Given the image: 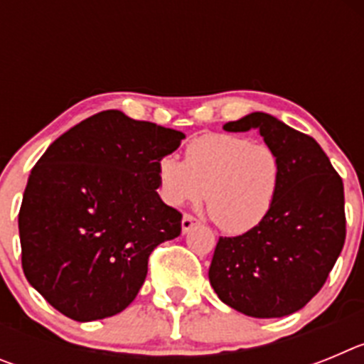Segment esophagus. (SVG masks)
<instances>
[{"label": "esophagus", "mask_w": 364, "mask_h": 364, "mask_svg": "<svg viewBox=\"0 0 364 364\" xmlns=\"http://www.w3.org/2000/svg\"><path fill=\"white\" fill-rule=\"evenodd\" d=\"M197 224H198L197 218L186 213L184 217H182V233H188V231L193 230V228L197 226Z\"/></svg>", "instance_id": "esophagus-1"}]
</instances>
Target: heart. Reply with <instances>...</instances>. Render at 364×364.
I'll list each match as a JSON object with an SVG mask.
<instances>
[{
  "mask_svg": "<svg viewBox=\"0 0 364 364\" xmlns=\"http://www.w3.org/2000/svg\"><path fill=\"white\" fill-rule=\"evenodd\" d=\"M169 204H198L226 233H246L264 220L277 198L282 166L275 149L235 134H204L186 147L184 162L171 154L156 167Z\"/></svg>",
  "mask_w": 364,
  "mask_h": 364,
  "instance_id": "b5f03b06",
  "label": "heart"
}]
</instances>
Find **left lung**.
Instances as JSON below:
<instances>
[{
	"label": "left lung",
	"mask_w": 364,
	"mask_h": 364,
	"mask_svg": "<svg viewBox=\"0 0 364 364\" xmlns=\"http://www.w3.org/2000/svg\"><path fill=\"white\" fill-rule=\"evenodd\" d=\"M224 129H255L282 166L277 198L259 226L220 237L210 282L224 304L257 319L291 315L323 288L346 237L345 189L314 138L266 112H252Z\"/></svg>",
	"instance_id": "8db88e82"
}]
</instances>
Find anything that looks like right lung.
I'll list each match as a JSON object with an SVG mask.
<instances>
[{
    "mask_svg": "<svg viewBox=\"0 0 364 364\" xmlns=\"http://www.w3.org/2000/svg\"><path fill=\"white\" fill-rule=\"evenodd\" d=\"M186 134L102 111L54 140L28 175L18 215L27 281L69 319H105L134 301L182 215L164 204L159 162Z\"/></svg>",
    "mask_w": 364,
    "mask_h": 364,
    "instance_id": "obj_1",
    "label": "right lung"
}]
</instances>
